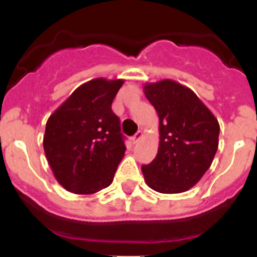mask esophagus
Instances as JSON below:
<instances>
[{
    "label": "esophagus",
    "instance_id": "34e87169",
    "mask_svg": "<svg viewBox=\"0 0 257 257\" xmlns=\"http://www.w3.org/2000/svg\"><path fill=\"white\" fill-rule=\"evenodd\" d=\"M142 138H143V131H138V133H136L135 135L133 136V143H134V144H136V143H139Z\"/></svg>",
    "mask_w": 257,
    "mask_h": 257
}]
</instances>
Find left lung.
I'll use <instances>...</instances> for the list:
<instances>
[{"instance_id":"1","label":"left lung","mask_w":257,"mask_h":257,"mask_svg":"<svg viewBox=\"0 0 257 257\" xmlns=\"http://www.w3.org/2000/svg\"><path fill=\"white\" fill-rule=\"evenodd\" d=\"M144 94L160 117L158 152L142 166L145 183L166 194L187 192L210 169L219 147V122L190 88L171 79L147 83Z\"/></svg>"}]
</instances>
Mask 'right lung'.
I'll return each instance as SVG.
<instances>
[{
  "instance_id": "obj_1",
  "label": "right lung",
  "mask_w": 257,
  "mask_h": 257,
  "mask_svg": "<svg viewBox=\"0 0 257 257\" xmlns=\"http://www.w3.org/2000/svg\"><path fill=\"white\" fill-rule=\"evenodd\" d=\"M122 85L123 79H91L47 119L45 154L64 189L92 194L112 184L126 151L119 118L112 110Z\"/></svg>"
}]
</instances>
